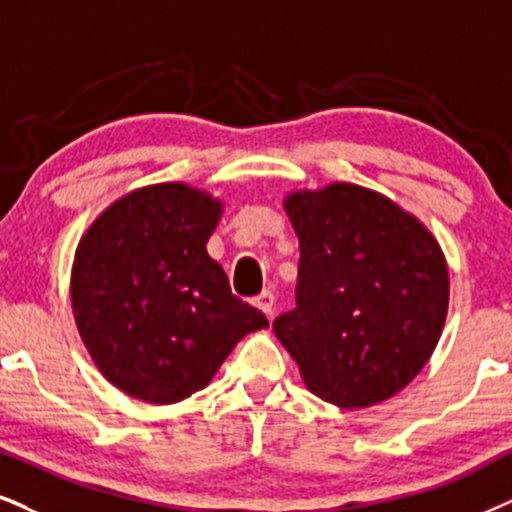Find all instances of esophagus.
Wrapping results in <instances>:
<instances>
[{"label": "esophagus", "instance_id": "obj_1", "mask_svg": "<svg viewBox=\"0 0 512 512\" xmlns=\"http://www.w3.org/2000/svg\"><path fill=\"white\" fill-rule=\"evenodd\" d=\"M254 306L258 308V311H263L268 315H273V311H275V296H273V292H261L254 299Z\"/></svg>", "mask_w": 512, "mask_h": 512}]
</instances>
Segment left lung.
<instances>
[{
	"instance_id": "8db88e82",
	"label": "left lung",
	"mask_w": 512,
	"mask_h": 512,
	"mask_svg": "<svg viewBox=\"0 0 512 512\" xmlns=\"http://www.w3.org/2000/svg\"><path fill=\"white\" fill-rule=\"evenodd\" d=\"M299 237L296 308L273 323L315 396L368 408L413 382L449 311L437 237L375 189L330 182L285 201Z\"/></svg>"
}]
</instances>
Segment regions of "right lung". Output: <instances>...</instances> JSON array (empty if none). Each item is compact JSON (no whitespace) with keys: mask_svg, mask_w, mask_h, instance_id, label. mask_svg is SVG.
Wrapping results in <instances>:
<instances>
[{"mask_svg":"<svg viewBox=\"0 0 512 512\" xmlns=\"http://www.w3.org/2000/svg\"><path fill=\"white\" fill-rule=\"evenodd\" d=\"M223 201L187 182L123 194L87 227L71 306L94 365L123 394L168 406L213 380L237 342L268 327L232 294L206 244Z\"/></svg>","mask_w":512,"mask_h":512,"instance_id":"1","label":"right lung"}]
</instances>
